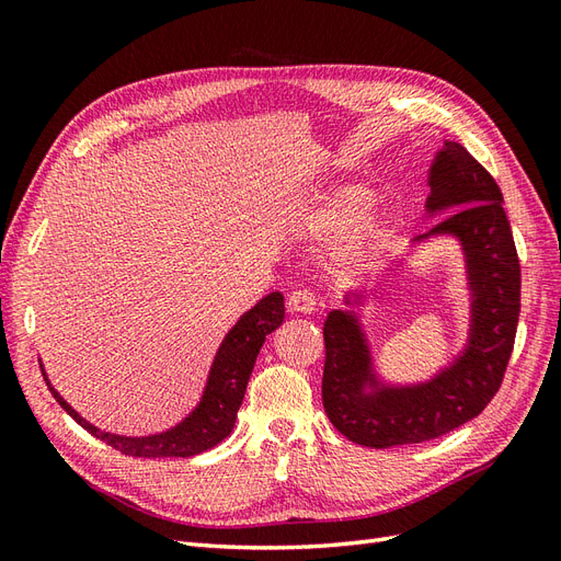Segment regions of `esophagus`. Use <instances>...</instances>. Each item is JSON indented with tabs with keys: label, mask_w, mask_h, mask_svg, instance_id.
<instances>
[{
	"label": "esophagus",
	"mask_w": 561,
	"mask_h": 561,
	"mask_svg": "<svg viewBox=\"0 0 561 561\" xmlns=\"http://www.w3.org/2000/svg\"><path fill=\"white\" fill-rule=\"evenodd\" d=\"M318 307V301L311 290H295L290 297H287V311L290 313H313Z\"/></svg>",
	"instance_id": "1"
}]
</instances>
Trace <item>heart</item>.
I'll list each match as a JSON object with an SVG mask.
<instances>
[{
	"instance_id": "obj_1",
	"label": "heart",
	"mask_w": 561,
	"mask_h": 561,
	"mask_svg": "<svg viewBox=\"0 0 561 561\" xmlns=\"http://www.w3.org/2000/svg\"><path fill=\"white\" fill-rule=\"evenodd\" d=\"M371 201L375 194L360 182H332L318 190L299 215L304 229L322 239L350 229L339 248V264L353 274L377 266L393 243L396 217L383 208H369Z\"/></svg>"
}]
</instances>
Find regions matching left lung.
Masks as SVG:
<instances>
[{
  "label": "left lung",
  "mask_w": 561,
  "mask_h": 561,
  "mask_svg": "<svg viewBox=\"0 0 561 561\" xmlns=\"http://www.w3.org/2000/svg\"><path fill=\"white\" fill-rule=\"evenodd\" d=\"M426 219L412 243L454 241L463 257L468 293L466 344L428 379L381 375L363 309L375 293H348L325 328L322 404L332 426L355 445L388 449L428 443L478 416L496 396L519 320V260L496 180L463 145L445 140L428 168ZM448 217L445 218L444 215Z\"/></svg>",
  "instance_id": "8db88e82"
}]
</instances>
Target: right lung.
Returning <instances> with one entry per match:
<instances>
[{
    "mask_svg": "<svg viewBox=\"0 0 561 561\" xmlns=\"http://www.w3.org/2000/svg\"><path fill=\"white\" fill-rule=\"evenodd\" d=\"M283 318V295L268 293L254 304L250 311H245L236 320V325L225 334L222 344H219L215 353L206 377V386H203L194 410L184 419H180L175 426L151 435H118L93 426L91 421L83 419L75 407L58 393L54 383L48 381L44 365H39L48 390L54 393L62 410L70 414L81 428H87L91 435L103 439L110 447L126 456L138 458H190L217 447L225 437L231 435L254 360H257L266 334L280 328Z\"/></svg>",
    "mask_w": 561,
    "mask_h": 561,
    "instance_id": "obj_1",
    "label": "right lung"
}]
</instances>
